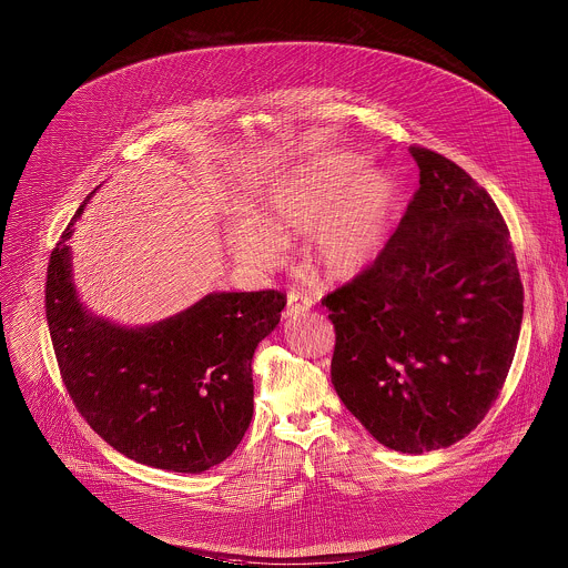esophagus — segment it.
I'll return each instance as SVG.
<instances>
[{
	"mask_svg": "<svg viewBox=\"0 0 568 568\" xmlns=\"http://www.w3.org/2000/svg\"><path fill=\"white\" fill-rule=\"evenodd\" d=\"M312 307V298L307 294H301L296 290H292L287 294V307L283 312V318H292V316H298L303 312H307Z\"/></svg>",
	"mask_w": 568,
	"mask_h": 568,
	"instance_id": "1",
	"label": "esophagus"
}]
</instances>
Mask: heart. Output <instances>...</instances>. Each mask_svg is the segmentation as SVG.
I'll return each instance as SVG.
<instances>
[{"label": "heart", "instance_id": "1", "mask_svg": "<svg viewBox=\"0 0 568 568\" xmlns=\"http://www.w3.org/2000/svg\"><path fill=\"white\" fill-rule=\"evenodd\" d=\"M362 171L364 160L359 158H332L298 166L272 189L265 202V217L276 230L307 232L320 224L312 232V256L329 278H351L368 267L397 195L393 178L375 173L339 203ZM232 243L245 261L256 265H274L283 254V241L267 227L239 226L232 232Z\"/></svg>", "mask_w": 568, "mask_h": 568}]
</instances>
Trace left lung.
I'll return each instance as SVG.
<instances>
[{
    "instance_id": "left-lung-1",
    "label": "left lung",
    "mask_w": 568,
    "mask_h": 568,
    "mask_svg": "<svg viewBox=\"0 0 568 568\" xmlns=\"http://www.w3.org/2000/svg\"><path fill=\"white\" fill-rule=\"evenodd\" d=\"M419 189L375 261L323 298L332 384L386 448H448L489 413L523 325V283L494 200L453 160L410 146Z\"/></svg>"
}]
</instances>
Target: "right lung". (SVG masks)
<instances>
[{"label": "right lung", "instance_id": "right-lung-1", "mask_svg": "<svg viewBox=\"0 0 568 568\" xmlns=\"http://www.w3.org/2000/svg\"><path fill=\"white\" fill-rule=\"evenodd\" d=\"M50 254L45 318L61 379L90 428L138 463L197 474L222 463L252 419V355L285 294L217 292L151 327L90 316L70 276L68 239Z\"/></svg>", "mask_w": 568, "mask_h": 568}]
</instances>
